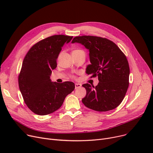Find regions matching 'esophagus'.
<instances>
[{
    "mask_svg": "<svg viewBox=\"0 0 153 153\" xmlns=\"http://www.w3.org/2000/svg\"><path fill=\"white\" fill-rule=\"evenodd\" d=\"M81 84H78V83H76L75 84V89H79L80 87H81Z\"/></svg>",
    "mask_w": 153,
    "mask_h": 153,
    "instance_id": "esophagus-1",
    "label": "esophagus"
}]
</instances>
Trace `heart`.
<instances>
[{
	"mask_svg": "<svg viewBox=\"0 0 153 153\" xmlns=\"http://www.w3.org/2000/svg\"><path fill=\"white\" fill-rule=\"evenodd\" d=\"M75 51H77V50H75Z\"/></svg>",
	"mask_w": 153,
	"mask_h": 153,
	"instance_id": "obj_1",
	"label": "heart"
}]
</instances>
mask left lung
<instances>
[{
    "label": "left lung",
    "instance_id": "obj_1",
    "mask_svg": "<svg viewBox=\"0 0 153 153\" xmlns=\"http://www.w3.org/2000/svg\"><path fill=\"white\" fill-rule=\"evenodd\" d=\"M72 43H80L89 51L91 64L85 72L98 76L95 87L84 84L86 95L82 99L87 108L106 111L117 107L123 100L129 85L130 68L125 55L110 40L98 36L75 37Z\"/></svg>",
    "mask_w": 153,
    "mask_h": 153
}]
</instances>
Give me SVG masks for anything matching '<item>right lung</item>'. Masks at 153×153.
<instances>
[{
  "label": "right lung",
  "instance_id": "right-lung-1",
  "mask_svg": "<svg viewBox=\"0 0 153 153\" xmlns=\"http://www.w3.org/2000/svg\"><path fill=\"white\" fill-rule=\"evenodd\" d=\"M72 38L59 35L42 39L30 48L23 59L19 89L27 107L37 115H48L59 109L75 89L74 82L58 84L50 79L62 47Z\"/></svg>",
  "mask_w": 153,
  "mask_h": 153
}]
</instances>
